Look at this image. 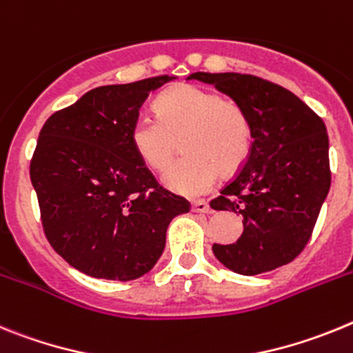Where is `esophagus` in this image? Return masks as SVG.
Returning <instances> with one entry per match:
<instances>
[{
  "label": "esophagus",
  "instance_id": "1",
  "mask_svg": "<svg viewBox=\"0 0 353 353\" xmlns=\"http://www.w3.org/2000/svg\"><path fill=\"white\" fill-rule=\"evenodd\" d=\"M192 211L194 213H208L210 211V204L206 201H194L192 202Z\"/></svg>",
  "mask_w": 353,
  "mask_h": 353
}]
</instances>
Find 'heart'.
<instances>
[{
    "label": "heart",
    "mask_w": 353,
    "mask_h": 353,
    "mask_svg": "<svg viewBox=\"0 0 353 353\" xmlns=\"http://www.w3.org/2000/svg\"><path fill=\"white\" fill-rule=\"evenodd\" d=\"M158 115L140 112L131 143L147 167L165 170L183 140L186 156L168 168L165 185L183 195H201L219 174L231 176L252 151V122L243 104L195 85H181L159 97Z\"/></svg>",
    "instance_id": "1"
}]
</instances>
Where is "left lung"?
<instances>
[{
    "label": "left lung",
    "instance_id": "8db88e82",
    "mask_svg": "<svg viewBox=\"0 0 353 353\" xmlns=\"http://www.w3.org/2000/svg\"><path fill=\"white\" fill-rule=\"evenodd\" d=\"M249 113L252 151L247 163L210 202L243 216V234L213 243L223 266L241 275L270 272L305 249L330 188L329 137L321 117L284 87L238 72H194Z\"/></svg>",
    "mask_w": 353,
    "mask_h": 353
}]
</instances>
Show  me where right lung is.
Returning <instances> with one entry per match:
<instances>
[{"mask_svg":"<svg viewBox=\"0 0 353 353\" xmlns=\"http://www.w3.org/2000/svg\"><path fill=\"white\" fill-rule=\"evenodd\" d=\"M170 79L97 87L42 125L30 161L42 229L54 252L90 277H142L163 252L170 220L190 211L131 143L142 104Z\"/></svg>","mask_w":353,"mask_h":353,"instance_id":"1","label":"right lung"}]
</instances>
